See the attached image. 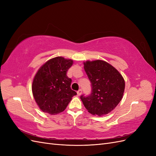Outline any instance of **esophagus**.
Returning a JSON list of instances; mask_svg holds the SVG:
<instances>
[{
  "label": "esophagus",
  "mask_w": 156,
  "mask_h": 156,
  "mask_svg": "<svg viewBox=\"0 0 156 156\" xmlns=\"http://www.w3.org/2000/svg\"><path fill=\"white\" fill-rule=\"evenodd\" d=\"M77 95H78V96L81 95V94H82V90H81V89H79V90L77 92Z\"/></svg>",
  "instance_id": "obj_1"
}]
</instances>
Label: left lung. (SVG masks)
<instances>
[{"label":"left lung","mask_w":156,"mask_h":156,"mask_svg":"<svg viewBox=\"0 0 156 156\" xmlns=\"http://www.w3.org/2000/svg\"><path fill=\"white\" fill-rule=\"evenodd\" d=\"M84 68L92 86L89 96H81L84 106L93 115L108 114L123 97V77L112 65L101 60H88L84 62Z\"/></svg>","instance_id":"left-lung-1"}]
</instances>
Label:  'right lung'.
<instances>
[{
	"label": "right lung",
	"instance_id": "1",
	"mask_svg": "<svg viewBox=\"0 0 156 156\" xmlns=\"http://www.w3.org/2000/svg\"><path fill=\"white\" fill-rule=\"evenodd\" d=\"M73 60L61 56L51 58L38 69L32 82L33 96L40 109L50 115L64 111L77 94L71 88L67 72Z\"/></svg>",
	"mask_w": 156,
	"mask_h": 156
}]
</instances>
